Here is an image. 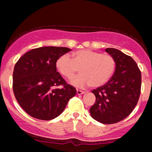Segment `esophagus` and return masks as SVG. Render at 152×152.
Returning a JSON list of instances; mask_svg holds the SVG:
<instances>
[{
    "mask_svg": "<svg viewBox=\"0 0 152 152\" xmlns=\"http://www.w3.org/2000/svg\"><path fill=\"white\" fill-rule=\"evenodd\" d=\"M85 92V91H82V90H76V93H77L78 95H82V94H84Z\"/></svg>",
    "mask_w": 152,
    "mask_h": 152,
    "instance_id": "1",
    "label": "esophagus"
}]
</instances>
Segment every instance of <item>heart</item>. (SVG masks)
Returning <instances> with one entry per match:
<instances>
[{"mask_svg": "<svg viewBox=\"0 0 152 152\" xmlns=\"http://www.w3.org/2000/svg\"><path fill=\"white\" fill-rule=\"evenodd\" d=\"M59 73L67 79L73 77L78 71L81 74L71 79L70 83L78 87H99L107 83L115 70L114 58L91 50H79L73 53L59 56L56 62Z\"/></svg>", "mask_w": 152, "mask_h": 152, "instance_id": "1", "label": "heart"}]
</instances>
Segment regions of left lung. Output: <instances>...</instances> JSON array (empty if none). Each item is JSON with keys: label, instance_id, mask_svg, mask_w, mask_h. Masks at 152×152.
Returning a JSON list of instances; mask_svg holds the SVG:
<instances>
[{"label": "left lung", "instance_id": "1", "mask_svg": "<svg viewBox=\"0 0 152 152\" xmlns=\"http://www.w3.org/2000/svg\"><path fill=\"white\" fill-rule=\"evenodd\" d=\"M105 50L115 60V70L104 85L92 90L96 100L90 113L97 121L112 124L126 118L137 105L141 90V72L131 56L115 48Z\"/></svg>", "mask_w": 152, "mask_h": 152}]
</instances>
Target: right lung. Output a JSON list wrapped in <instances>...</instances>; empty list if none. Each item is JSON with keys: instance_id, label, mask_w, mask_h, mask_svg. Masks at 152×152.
I'll return each instance as SVG.
<instances>
[{"instance_id": "obj_1", "label": "right lung", "mask_w": 152, "mask_h": 152, "mask_svg": "<svg viewBox=\"0 0 152 152\" xmlns=\"http://www.w3.org/2000/svg\"><path fill=\"white\" fill-rule=\"evenodd\" d=\"M70 49L40 47L23 55L15 65L13 91L20 106L31 117L49 121L59 116L76 95L56 71L58 58Z\"/></svg>"}]
</instances>
